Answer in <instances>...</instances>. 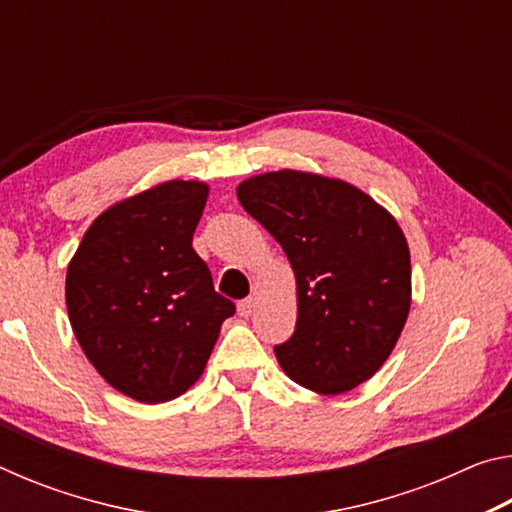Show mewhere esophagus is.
Listing matches in <instances>:
<instances>
[{"instance_id":"1","label":"esophagus","mask_w":512,"mask_h":512,"mask_svg":"<svg viewBox=\"0 0 512 512\" xmlns=\"http://www.w3.org/2000/svg\"><path fill=\"white\" fill-rule=\"evenodd\" d=\"M255 298H246V300H241L239 305H237V311H239V316L241 318H248L250 314H253V309H255Z\"/></svg>"}]
</instances>
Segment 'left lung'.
<instances>
[{
	"mask_svg": "<svg viewBox=\"0 0 512 512\" xmlns=\"http://www.w3.org/2000/svg\"><path fill=\"white\" fill-rule=\"evenodd\" d=\"M296 273V332L282 370L320 395L348 393L381 368L411 309L409 244L393 214L339 178L268 171L237 187Z\"/></svg>",
	"mask_w": 512,
	"mask_h": 512,
	"instance_id": "1",
	"label": "left lung"
}]
</instances>
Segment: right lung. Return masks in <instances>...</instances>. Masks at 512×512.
<instances>
[{
    "instance_id": "obj_1",
    "label": "right lung",
    "mask_w": 512,
    "mask_h": 512,
    "mask_svg": "<svg viewBox=\"0 0 512 512\" xmlns=\"http://www.w3.org/2000/svg\"><path fill=\"white\" fill-rule=\"evenodd\" d=\"M207 194L198 180H167L124 198L94 219L67 266V314L85 357L137 402L183 395L235 314L192 248Z\"/></svg>"
}]
</instances>
